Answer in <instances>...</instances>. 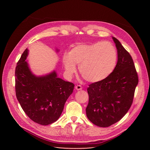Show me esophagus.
Segmentation results:
<instances>
[{
    "label": "esophagus",
    "instance_id": "1",
    "mask_svg": "<svg viewBox=\"0 0 150 150\" xmlns=\"http://www.w3.org/2000/svg\"><path fill=\"white\" fill-rule=\"evenodd\" d=\"M75 89L77 90V91L81 90V89H82V87H81V86L79 85H77L75 86Z\"/></svg>",
    "mask_w": 150,
    "mask_h": 150
}]
</instances>
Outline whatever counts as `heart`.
<instances>
[{
	"mask_svg": "<svg viewBox=\"0 0 150 150\" xmlns=\"http://www.w3.org/2000/svg\"><path fill=\"white\" fill-rule=\"evenodd\" d=\"M117 60L115 45L109 42H98L73 47L63 57V63L69 75L75 71L77 64L81 76L88 82L95 83L105 79L113 72Z\"/></svg>",
	"mask_w": 150,
	"mask_h": 150,
	"instance_id": "1",
	"label": "heart"
}]
</instances>
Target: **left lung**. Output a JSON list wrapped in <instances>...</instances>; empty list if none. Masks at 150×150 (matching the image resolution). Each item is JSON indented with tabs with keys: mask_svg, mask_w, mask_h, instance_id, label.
<instances>
[{
	"mask_svg": "<svg viewBox=\"0 0 150 150\" xmlns=\"http://www.w3.org/2000/svg\"><path fill=\"white\" fill-rule=\"evenodd\" d=\"M118 52L117 64L107 78L88 85L87 116L100 127H108L126 115L133 103L138 76L130 54L112 38Z\"/></svg>",
	"mask_w": 150,
	"mask_h": 150,
	"instance_id": "1",
	"label": "left lung"
}]
</instances>
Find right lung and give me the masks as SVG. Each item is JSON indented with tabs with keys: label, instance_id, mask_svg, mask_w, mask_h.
I'll return each instance as SVG.
<instances>
[{
	"label": "right lung",
	"instance_id": "right-lung-1",
	"mask_svg": "<svg viewBox=\"0 0 150 150\" xmlns=\"http://www.w3.org/2000/svg\"><path fill=\"white\" fill-rule=\"evenodd\" d=\"M28 52L22 54L15 70L16 98L32 121L48 125L59 118L75 85L58 78L55 71L44 77L33 75L26 62Z\"/></svg>",
	"mask_w": 150,
	"mask_h": 150
}]
</instances>
